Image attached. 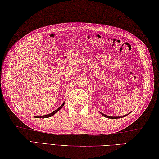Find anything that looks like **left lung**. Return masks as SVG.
Listing matches in <instances>:
<instances>
[{
	"instance_id": "obj_1",
	"label": "left lung",
	"mask_w": 159,
	"mask_h": 159,
	"mask_svg": "<svg viewBox=\"0 0 159 159\" xmlns=\"http://www.w3.org/2000/svg\"><path fill=\"white\" fill-rule=\"evenodd\" d=\"M130 113V112H129ZM129 113H128V114H129ZM101 114H102L103 117H107V118H110V119H118V118H121V117H125V116H126V115H127L128 114H126V115H122V116H120V117H112V116H109V115H105V114H103V113H102V112H101Z\"/></svg>"
}]
</instances>
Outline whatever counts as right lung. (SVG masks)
<instances>
[{
    "instance_id": "right-lung-1",
    "label": "right lung",
    "mask_w": 159,
    "mask_h": 159,
    "mask_svg": "<svg viewBox=\"0 0 159 159\" xmlns=\"http://www.w3.org/2000/svg\"><path fill=\"white\" fill-rule=\"evenodd\" d=\"M64 105H65V103H63L58 108L56 109V111H54L53 112H51V113H49V114H47V115H42V116H34V117H36V118H47V117H50L51 116H53L54 114H56L57 111H60V110L63 107V106H64Z\"/></svg>"
}]
</instances>
